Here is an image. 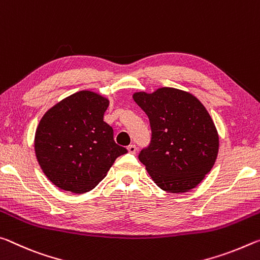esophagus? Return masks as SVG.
<instances>
[{
  "instance_id": "esophagus-1",
  "label": "esophagus",
  "mask_w": 260,
  "mask_h": 260,
  "mask_svg": "<svg viewBox=\"0 0 260 260\" xmlns=\"http://www.w3.org/2000/svg\"><path fill=\"white\" fill-rule=\"evenodd\" d=\"M127 151H129V153H131V154H135V153L137 152V147H136V145H134V144H131V145L127 146Z\"/></svg>"
}]
</instances>
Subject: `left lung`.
<instances>
[{"label":"left lung","instance_id":"left-lung-1","mask_svg":"<svg viewBox=\"0 0 260 260\" xmlns=\"http://www.w3.org/2000/svg\"><path fill=\"white\" fill-rule=\"evenodd\" d=\"M133 98L150 120V146L138 158L152 180L172 193L196 188L219 152L218 131L206 108L191 93L174 87L136 92Z\"/></svg>","mask_w":260,"mask_h":260}]
</instances>
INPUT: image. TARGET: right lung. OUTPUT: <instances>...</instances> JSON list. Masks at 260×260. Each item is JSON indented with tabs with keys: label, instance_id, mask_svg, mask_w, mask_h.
<instances>
[{
	"label": "right lung",
	"instance_id": "1",
	"mask_svg": "<svg viewBox=\"0 0 260 260\" xmlns=\"http://www.w3.org/2000/svg\"><path fill=\"white\" fill-rule=\"evenodd\" d=\"M107 98L79 91L54 105L37 126L34 151L47 178L74 193L94 189L126 148L114 142L104 121Z\"/></svg>",
	"mask_w": 260,
	"mask_h": 260
}]
</instances>
